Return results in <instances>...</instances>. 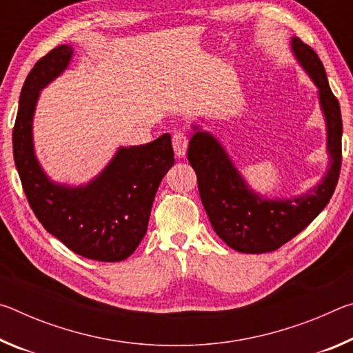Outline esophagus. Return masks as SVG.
<instances>
[{
	"label": "esophagus",
	"instance_id": "1",
	"mask_svg": "<svg viewBox=\"0 0 353 353\" xmlns=\"http://www.w3.org/2000/svg\"><path fill=\"white\" fill-rule=\"evenodd\" d=\"M187 148H188V137L183 132H174L172 134V149L177 157H183L187 154Z\"/></svg>",
	"mask_w": 353,
	"mask_h": 353
}]
</instances>
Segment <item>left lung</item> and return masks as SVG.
I'll return each instance as SVG.
<instances>
[{
	"label": "left lung",
	"instance_id": "obj_1",
	"mask_svg": "<svg viewBox=\"0 0 353 353\" xmlns=\"http://www.w3.org/2000/svg\"><path fill=\"white\" fill-rule=\"evenodd\" d=\"M292 51L318 85L327 119V149L332 163L318 187L296 199H261L248 190L224 149L210 134L198 130L188 145V162L198 177L207 216L221 240L238 252H272L301 234L328 204L341 171V109L328 85L324 65L313 48L301 39H292Z\"/></svg>",
	"mask_w": 353,
	"mask_h": 353
}]
</instances>
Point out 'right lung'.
<instances>
[{"label":"right lung","mask_w":353,"mask_h":353,"mask_svg":"<svg viewBox=\"0 0 353 353\" xmlns=\"http://www.w3.org/2000/svg\"><path fill=\"white\" fill-rule=\"evenodd\" d=\"M71 54V46H56L29 71L12 130L15 166L29 205L51 235L85 259L121 261L145 236L155 193L174 165L171 135L121 148L85 187L52 183L35 160L32 117L39 92L67 68Z\"/></svg>","instance_id":"1"}]
</instances>
